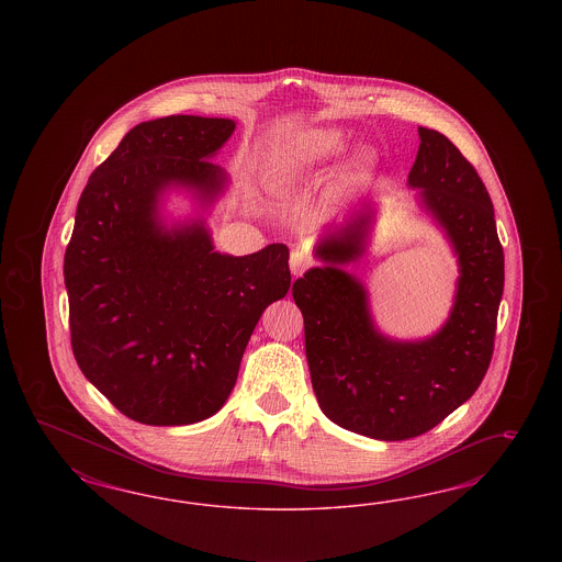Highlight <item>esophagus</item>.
Wrapping results in <instances>:
<instances>
[{"label":"esophagus","instance_id":"esophagus-1","mask_svg":"<svg viewBox=\"0 0 562 562\" xmlns=\"http://www.w3.org/2000/svg\"><path fill=\"white\" fill-rule=\"evenodd\" d=\"M306 268H308V257L303 251H294L292 256H290V270L294 276H301V273L305 272Z\"/></svg>","mask_w":562,"mask_h":562}]
</instances>
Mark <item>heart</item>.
Segmentation results:
<instances>
[{
  "mask_svg": "<svg viewBox=\"0 0 562 562\" xmlns=\"http://www.w3.org/2000/svg\"><path fill=\"white\" fill-rule=\"evenodd\" d=\"M341 148V134L338 130H313L311 134H306L303 144H301V154L299 160L305 165H315V162H324L327 158H331L334 154H338Z\"/></svg>",
  "mask_w": 562,
  "mask_h": 562,
  "instance_id": "heart-1",
  "label": "heart"
}]
</instances>
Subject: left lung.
<instances>
[{
  "label": "left lung",
  "mask_w": 562,
  "mask_h": 562,
  "mask_svg": "<svg viewBox=\"0 0 562 562\" xmlns=\"http://www.w3.org/2000/svg\"><path fill=\"white\" fill-rule=\"evenodd\" d=\"M409 188L451 238L460 259L456 303L439 334L395 341L374 329L367 292L341 263L364 251L367 205L317 247L324 268L292 284L305 319V350L319 408L336 425L379 441L425 435L470 400L491 367L505 256L494 207L472 162L449 137L418 127Z\"/></svg>",
  "instance_id": "obj_1"
}]
</instances>
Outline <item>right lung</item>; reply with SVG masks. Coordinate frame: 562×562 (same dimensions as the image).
Here are the masks:
<instances>
[{"label": "right lung", "mask_w": 562, "mask_h": 562, "mask_svg": "<svg viewBox=\"0 0 562 562\" xmlns=\"http://www.w3.org/2000/svg\"><path fill=\"white\" fill-rule=\"evenodd\" d=\"M235 121L139 123L90 175L64 257L69 336L80 371L127 418L193 425L224 406L263 308L290 289L289 247L221 256L202 222L167 231L162 189L214 200L226 175L207 158Z\"/></svg>", "instance_id": "add662e5"}]
</instances>
